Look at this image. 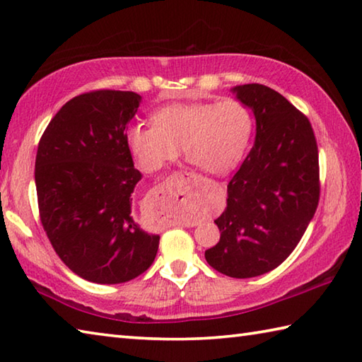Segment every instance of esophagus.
Here are the masks:
<instances>
[{
  "instance_id": "1",
  "label": "esophagus",
  "mask_w": 362,
  "mask_h": 362,
  "mask_svg": "<svg viewBox=\"0 0 362 362\" xmlns=\"http://www.w3.org/2000/svg\"><path fill=\"white\" fill-rule=\"evenodd\" d=\"M185 226H189V223H188V224H185ZM191 226H196V224H191Z\"/></svg>"
}]
</instances>
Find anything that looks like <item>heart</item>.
<instances>
[{
	"mask_svg": "<svg viewBox=\"0 0 362 362\" xmlns=\"http://www.w3.org/2000/svg\"><path fill=\"white\" fill-rule=\"evenodd\" d=\"M252 112L237 98L223 102L166 105L153 112V124H134L125 139L144 173H157L183 147L204 173L223 175L235 168L250 144Z\"/></svg>",
	"mask_w": 362,
	"mask_h": 362,
	"instance_id": "heart-1",
	"label": "heart"
}]
</instances>
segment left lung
<instances>
[{
  "label": "left lung",
  "mask_w": 362,
  "mask_h": 362,
  "mask_svg": "<svg viewBox=\"0 0 362 362\" xmlns=\"http://www.w3.org/2000/svg\"><path fill=\"white\" fill-rule=\"evenodd\" d=\"M233 92L256 116V141L229 182L215 219L221 237L205 260L245 279L274 270L300 243L320 199V168L313 125L286 97L257 83Z\"/></svg>",
  "instance_id": "left-lung-1"
}]
</instances>
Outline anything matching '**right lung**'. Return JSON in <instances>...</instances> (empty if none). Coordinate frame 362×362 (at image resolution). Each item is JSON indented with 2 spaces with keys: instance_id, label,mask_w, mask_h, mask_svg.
Wrapping results in <instances>:
<instances>
[{
  "instance_id": "1",
  "label": "right lung",
  "mask_w": 362,
  "mask_h": 362,
  "mask_svg": "<svg viewBox=\"0 0 362 362\" xmlns=\"http://www.w3.org/2000/svg\"><path fill=\"white\" fill-rule=\"evenodd\" d=\"M141 97L98 89L74 97L49 120L35 155L42 228L54 252L80 278L120 284L143 274L160 237L132 218L141 180L125 129Z\"/></svg>"
}]
</instances>
